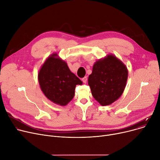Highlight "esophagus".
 <instances>
[{"label": "esophagus", "mask_w": 160, "mask_h": 160, "mask_svg": "<svg viewBox=\"0 0 160 160\" xmlns=\"http://www.w3.org/2000/svg\"><path fill=\"white\" fill-rule=\"evenodd\" d=\"M87 80H88L87 77H84L82 78V80L83 81V83H85L87 82Z\"/></svg>", "instance_id": "esophagus-1"}]
</instances>
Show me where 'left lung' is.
Masks as SVG:
<instances>
[{"instance_id": "left-lung-1", "label": "left lung", "mask_w": 160, "mask_h": 160, "mask_svg": "<svg viewBox=\"0 0 160 160\" xmlns=\"http://www.w3.org/2000/svg\"><path fill=\"white\" fill-rule=\"evenodd\" d=\"M128 79L126 65L112 54L95 63L89 76L91 93L102 106L114 102L122 94Z\"/></svg>"}]
</instances>
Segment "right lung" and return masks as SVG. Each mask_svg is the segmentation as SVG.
Masks as SVG:
<instances>
[{
    "label": "right lung",
    "instance_id": "add662e5",
    "mask_svg": "<svg viewBox=\"0 0 160 160\" xmlns=\"http://www.w3.org/2000/svg\"><path fill=\"white\" fill-rule=\"evenodd\" d=\"M38 81L46 97L60 106L68 104L74 96L76 86L82 84L56 53L50 55L41 66Z\"/></svg>",
    "mask_w": 160,
    "mask_h": 160
}]
</instances>
